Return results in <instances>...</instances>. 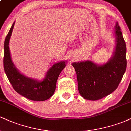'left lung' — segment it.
<instances>
[{
    "mask_svg": "<svg viewBox=\"0 0 131 131\" xmlns=\"http://www.w3.org/2000/svg\"><path fill=\"white\" fill-rule=\"evenodd\" d=\"M116 46L112 58L106 63L99 64L91 60L74 62L78 91L84 99L97 100L116 89L127 66L126 46L118 23L115 26Z\"/></svg>",
    "mask_w": 131,
    "mask_h": 131,
    "instance_id": "1",
    "label": "left lung"
}]
</instances>
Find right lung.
<instances>
[{"mask_svg":"<svg viewBox=\"0 0 131 131\" xmlns=\"http://www.w3.org/2000/svg\"><path fill=\"white\" fill-rule=\"evenodd\" d=\"M15 23H13L4 42V67L5 74L15 91L19 94L34 101L47 100L55 92L57 79L61 71L66 67L67 61H61L54 64L47 71L44 79L42 81L21 74L12 60L9 48V42Z\"/></svg>","mask_w":131,"mask_h":131,"instance_id":"add662e5","label":"right lung"}]
</instances>
